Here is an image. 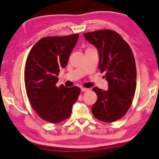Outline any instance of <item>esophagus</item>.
Returning a JSON list of instances; mask_svg holds the SVG:
<instances>
[{
    "label": "esophagus",
    "instance_id": "obj_1",
    "mask_svg": "<svg viewBox=\"0 0 159 159\" xmlns=\"http://www.w3.org/2000/svg\"><path fill=\"white\" fill-rule=\"evenodd\" d=\"M80 90H81L82 92H88V91H89V89H88V88H85L83 87L80 88Z\"/></svg>",
    "mask_w": 159,
    "mask_h": 159
}]
</instances>
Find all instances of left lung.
I'll return each mask as SVG.
<instances>
[{
	"mask_svg": "<svg viewBox=\"0 0 159 159\" xmlns=\"http://www.w3.org/2000/svg\"><path fill=\"white\" fill-rule=\"evenodd\" d=\"M98 51L99 69L106 72L109 88L95 87L98 100L92 107L94 116L104 122H114L124 116L133 102L136 89L137 71L132 50L117 32L104 29L83 34Z\"/></svg>",
	"mask_w": 159,
	"mask_h": 159,
	"instance_id": "8db88e82",
	"label": "left lung"
}]
</instances>
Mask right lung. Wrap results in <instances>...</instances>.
Instances as JSON below:
<instances>
[{
  "instance_id": "right-lung-1",
  "label": "right lung",
  "mask_w": 159,
  "mask_h": 159,
  "mask_svg": "<svg viewBox=\"0 0 159 159\" xmlns=\"http://www.w3.org/2000/svg\"><path fill=\"white\" fill-rule=\"evenodd\" d=\"M78 39L79 34L43 38L31 48L26 60L25 83L29 102L37 114L50 123L68 118L79 96L77 86L57 87L60 69L66 66Z\"/></svg>"
}]
</instances>
